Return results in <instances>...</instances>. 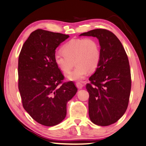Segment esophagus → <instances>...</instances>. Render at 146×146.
<instances>
[{
	"mask_svg": "<svg viewBox=\"0 0 146 146\" xmlns=\"http://www.w3.org/2000/svg\"><path fill=\"white\" fill-rule=\"evenodd\" d=\"M76 85L77 88H78V89H79V90H80V89H82V87L84 86L83 84H82V83H81V82H76Z\"/></svg>",
	"mask_w": 146,
	"mask_h": 146,
	"instance_id": "esophagus-1",
	"label": "esophagus"
}]
</instances>
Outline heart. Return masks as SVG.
Listing matches in <instances>:
<instances>
[{"mask_svg":"<svg viewBox=\"0 0 146 146\" xmlns=\"http://www.w3.org/2000/svg\"><path fill=\"white\" fill-rule=\"evenodd\" d=\"M100 60V49L98 41L93 38L72 39L58 51L54 61L64 73L70 72L75 63L76 68L67 76L70 81H81L90 71L95 70Z\"/></svg>","mask_w":146,"mask_h":146,"instance_id":"b5f03b06","label":"heart"}]
</instances>
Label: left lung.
Masks as SVG:
<instances>
[{
  "label": "left lung",
  "instance_id": "1",
  "mask_svg": "<svg viewBox=\"0 0 146 146\" xmlns=\"http://www.w3.org/2000/svg\"><path fill=\"white\" fill-rule=\"evenodd\" d=\"M79 36L97 37L100 46V62L86 84L90 119L98 126L111 125L124 115L128 105L131 74L127 54L109 30L95 29Z\"/></svg>",
  "mask_w": 146,
  "mask_h": 146
}]
</instances>
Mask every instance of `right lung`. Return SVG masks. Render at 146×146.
Listing matches in <instances>:
<instances>
[{
  "instance_id": "obj_1",
  "label": "right lung",
  "mask_w": 146,
  "mask_h": 146,
  "mask_svg": "<svg viewBox=\"0 0 146 146\" xmlns=\"http://www.w3.org/2000/svg\"><path fill=\"white\" fill-rule=\"evenodd\" d=\"M69 35L38 29L25 42L18 59V88L25 110L46 126L61 123L67 104L78 89L64 77L54 61L55 49Z\"/></svg>"
}]
</instances>
